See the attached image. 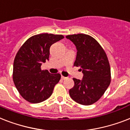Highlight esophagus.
I'll return each instance as SVG.
<instances>
[{
    "label": "esophagus",
    "instance_id": "obj_1",
    "mask_svg": "<svg viewBox=\"0 0 130 130\" xmlns=\"http://www.w3.org/2000/svg\"><path fill=\"white\" fill-rule=\"evenodd\" d=\"M61 78H62V80H65V79H66V78H67V77H65V76H62Z\"/></svg>",
    "mask_w": 130,
    "mask_h": 130
}]
</instances>
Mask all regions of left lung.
Segmentation results:
<instances>
[{"instance_id": "8db88e82", "label": "left lung", "mask_w": 130, "mask_h": 130, "mask_svg": "<svg viewBox=\"0 0 130 130\" xmlns=\"http://www.w3.org/2000/svg\"><path fill=\"white\" fill-rule=\"evenodd\" d=\"M66 38L75 45L77 54L74 66L80 67L83 79L73 78L74 86L69 90L74 101L83 105L96 102L111 83V69L106 53L93 37L79 34Z\"/></svg>"}]
</instances>
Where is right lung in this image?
Listing matches in <instances>:
<instances>
[{"label": "right lung", "mask_w": 130, "mask_h": 130, "mask_svg": "<svg viewBox=\"0 0 130 130\" xmlns=\"http://www.w3.org/2000/svg\"><path fill=\"white\" fill-rule=\"evenodd\" d=\"M62 35L41 34L29 37L19 50L14 58L12 78L19 94L31 103H38L52 95L60 74L42 70V63L49 60L50 48L64 38Z\"/></svg>", "instance_id": "add662e5"}]
</instances>
